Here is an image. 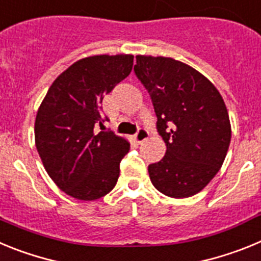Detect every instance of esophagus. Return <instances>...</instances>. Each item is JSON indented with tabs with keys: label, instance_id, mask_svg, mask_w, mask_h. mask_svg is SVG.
Here are the masks:
<instances>
[{
	"label": "esophagus",
	"instance_id": "obj_1",
	"mask_svg": "<svg viewBox=\"0 0 261 261\" xmlns=\"http://www.w3.org/2000/svg\"><path fill=\"white\" fill-rule=\"evenodd\" d=\"M133 138H135V141L137 142V144H141V142H144L145 140H147V138H149V132H147L146 129H144V128L138 129V132L133 136Z\"/></svg>",
	"mask_w": 261,
	"mask_h": 261
}]
</instances>
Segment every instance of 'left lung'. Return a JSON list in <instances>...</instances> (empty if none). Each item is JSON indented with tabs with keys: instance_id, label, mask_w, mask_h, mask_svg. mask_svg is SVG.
Segmentation results:
<instances>
[{
	"instance_id": "left-lung-1",
	"label": "left lung",
	"mask_w": 261,
	"mask_h": 261,
	"mask_svg": "<svg viewBox=\"0 0 261 261\" xmlns=\"http://www.w3.org/2000/svg\"><path fill=\"white\" fill-rule=\"evenodd\" d=\"M135 73L150 94L166 154L149 165L156 190L174 199L199 193L220 171L231 125L220 91L200 71L163 56H136Z\"/></svg>"
}]
</instances>
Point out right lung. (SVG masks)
Wrapping results in <instances>:
<instances>
[{
    "instance_id": "1",
    "label": "right lung",
    "mask_w": 261,
    "mask_h": 261,
    "mask_svg": "<svg viewBox=\"0 0 261 261\" xmlns=\"http://www.w3.org/2000/svg\"><path fill=\"white\" fill-rule=\"evenodd\" d=\"M133 55H98L71 64L53 81L35 119V145L60 190L93 201L114 190L130 144L103 125L100 103L132 71Z\"/></svg>"
}]
</instances>
